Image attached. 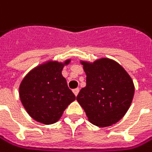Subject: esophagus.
Wrapping results in <instances>:
<instances>
[{"mask_svg": "<svg viewBox=\"0 0 152 152\" xmlns=\"http://www.w3.org/2000/svg\"><path fill=\"white\" fill-rule=\"evenodd\" d=\"M73 92H74L75 96H77V94H78V92H79V88L77 87V88H75V89H73Z\"/></svg>", "mask_w": 152, "mask_h": 152, "instance_id": "esophagus-1", "label": "esophagus"}]
</instances>
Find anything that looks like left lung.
Listing matches in <instances>:
<instances>
[{
	"label": "left lung",
	"instance_id": "1",
	"mask_svg": "<svg viewBox=\"0 0 152 152\" xmlns=\"http://www.w3.org/2000/svg\"><path fill=\"white\" fill-rule=\"evenodd\" d=\"M81 63L86 75V86L78 93L77 100L92 124L108 127L117 123L133 99L131 77L119 64L108 58Z\"/></svg>",
	"mask_w": 152,
	"mask_h": 152
}]
</instances>
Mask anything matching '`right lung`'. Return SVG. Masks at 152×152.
<instances>
[{"label": "right lung", "mask_w": 152, "mask_h": 152, "mask_svg": "<svg viewBox=\"0 0 152 152\" xmlns=\"http://www.w3.org/2000/svg\"><path fill=\"white\" fill-rule=\"evenodd\" d=\"M69 62L66 60L63 64L49 61L28 73L20 85L22 104L27 113L40 123H56L75 99L62 75L64 66Z\"/></svg>", "instance_id": "add662e5"}]
</instances>
